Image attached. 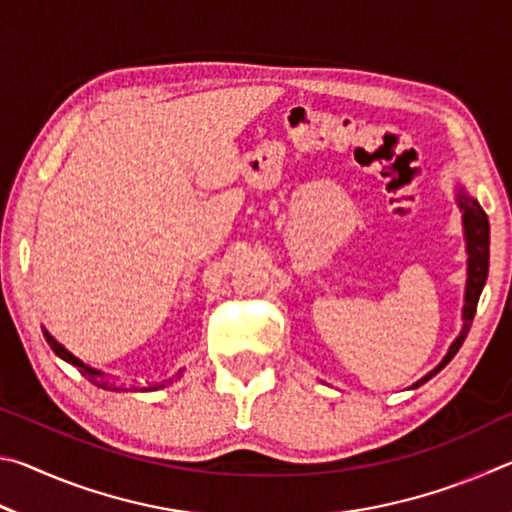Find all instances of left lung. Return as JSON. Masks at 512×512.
Instances as JSON below:
<instances>
[{"label":"left lung","mask_w":512,"mask_h":512,"mask_svg":"<svg viewBox=\"0 0 512 512\" xmlns=\"http://www.w3.org/2000/svg\"><path fill=\"white\" fill-rule=\"evenodd\" d=\"M458 205L463 210V223H465V239H467V253H470V262H467V291H465V307H463V329L461 336L452 343L447 357L433 368L429 375H424L415 388L422 386L424 381L436 377L449 361L454 359V354L461 350L467 332L476 314V305H479V296L483 291V284L488 280V266H490V223L488 214L483 212V207L467 196L463 189L458 192Z\"/></svg>","instance_id":"1"}]
</instances>
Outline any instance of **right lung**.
<instances>
[{
	"label": "right lung",
	"mask_w": 512,
	"mask_h": 512,
	"mask_svg": "<svg viewBox=\"0 0 512 512\" xmlns=\"http://www.w3.org/2000/svg\"><path fill=\"white\" fill-rule=\"evenodd\" d=\"M45 336H47L49 345H51V348H54V352L58 354V357H60V359H65L67 363H72V366L79 368V370H81V375H90V381H92V384H97V386H101V388H112V391H121V388H117V386H108V381H103V379H101V381H97V377L101 375L99 370H94V368H88V366H85V363H83L81 359H76L72 352H67V350L63 348V345H60L58 341L51 339V336H49L47 332H45ZM169 381H173V379L160 381V384H151V386H146V388H135V386H133V391H158V388H164V384H169Z\"/></svg>",
	"instance_id": "add662e5"
}]
</instances>
